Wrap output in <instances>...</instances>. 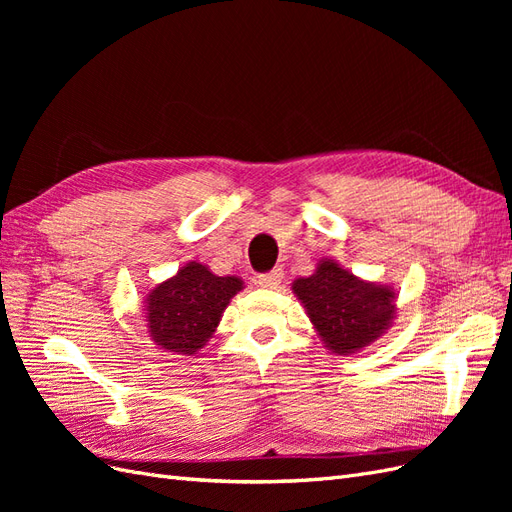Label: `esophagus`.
Segmentation results:
<instances>
[{
	"mask_svg": "<svg viewBox=\"0 0 512 512\" xmlns=\"http://www.w3.org/2000/svg\"><path fill=\"white\" fill-rule=\"evenodd\" d=\"M282 280H284V271H282V269H275V271H271V273L258 275V284H260L262 288H277V286L282 284Z\"/></svg>",
	"mask_w": 512,
	"mask_h": 512,
	"instance_id": "esophagus-1",
	"label": "esophagus"
}]
</instances>
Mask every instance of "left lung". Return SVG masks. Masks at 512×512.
I'll return each mask as SVG.
<instances>
[{
	"instance_id": "left-lung-1",
	"label": "left lung",
	"mask_w": 512,
	"mask_h": 512,
	"mask_svg": "<svg viewBox=\"0 0 512 512\" xmlns=\"http://www.w3.org/2000/svg\"><path fill=\"white\" fill-rule=\"evenodd\" d=\"M292 292L333 354H352L374 344L397 316L393 286L365 282L331 258H322L309 277L294 280Z\"/></svg>"
}]
</instances>
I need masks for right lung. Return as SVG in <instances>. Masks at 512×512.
I'll return each instance as SVG.
<instances>
[{"label":"right lung","mask_w":512,"mask_h":512,"mask_svg":"<svg viewBox=\"0 0 512 512\" xmlns=\"http://www.w3.org/2000/svg\"><path fill=\"white\" fill-rule=\"evenodd\" d=\"M239 290L241 277H220L203 262H188L147 294L145 320L151 342L173 354H196L218 329L224 309Z\"/></svg>","instance_id":"1"}]
</instances>
